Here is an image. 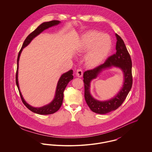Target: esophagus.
I'll return each instance as SVG.
<instances>
[{"instance_id":"1","label":"esophagus","mask_w":152,"mask_h":152,"mask_svg":"<svg viewBox=\"0 0 152 152\" xmlns=\"http://www.w3.org/2000/svg\"><path fill=\"white\" fill-rule=\"evenodd\" d=\"M83 71L81 69H78L77 71H76V76L78 77H81L82 76H83Z\"/></svg>"}]
</instances>
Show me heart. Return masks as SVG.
<instances>
[{
  "label": "heart",
  "mask_w": 152,
  "mask_h": 152,
  "mask_svg": "<svg viewBox=\"0 0 152 152\" xmlns=\"http://www.w3.org/2000/svg\"><path fill=\"white\" fill-rule=\"evenodd\" d=\"M112 47V41L108 35L89 31L80 37L77 52L84 53L87 51L84 57L85 64L89 68H94L106 59Z\"/></svg>",
  "instance_id": "b5f03b06"
}]
</instances>
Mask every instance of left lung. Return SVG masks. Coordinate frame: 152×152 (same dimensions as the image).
Masks as SVG:
<instances>
[{"label":"left lung","instance_id":"obj_1","mask_svg":"<svg viewBox=\"0 0 152 152\" xmlns=\"http://www.w3.org/2000/svg\"><path fill=\"white\" fill-rule=\"evenodd\" d=\"M116 52L110 56L107 61L92 70L84 73V97L87 105L94 112L98 114H107L115 110L123 103L129 94L132 86V60L130 55L121 37L115 34ZM117 67L120 69L123 74V86L119 91L113 97L107 101H99L94 98L90 94V83L96 78L104 70Z\"/></svg>","mask_w":152,"mask_h":152}]
</instances>
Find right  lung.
Wrapping results in <instances>:
<instances>
[{
  "label": "right lung",
  "instance_id": "1",
  "mask_svg": "<svg viewBox=\"0 0 152 152\" xmlns=\"http://www.w3.org/2000/svg\"><path fill=\"white\" fill-rule=\"evenodd\" d=\"M61 23L60 21L58 20H52L50 22H44L42 23L40 25H39L35 30H34L32 33H31L27 37V38L25 39L24 43L23 44L22 48L20 51H19L18 59H17V71L16 73V84L17 87L18 88V90L19 91V94L20 95L21 99L23 104L26 106L27 108L29 109L31 111L33 112L34 113H35L39 115H50L53 114L57 112L58 110L60 109V107L62 105V102L63 100V97L64 94L63 92L64 91V89L66 87L68 83L73 79V71L71 69L66 72L62 74L58 79L57 86L55 91V94L54 96V98L52 101L48 103V104H46L43 107H34L29 105L26 101L24 100V97H23L22 93L20 90L19 85V81H18V70H19V61L20 55L22 53L23 50L26 47L29 43L32 42V40L38 36L40 34H41L42 32H43L44 30L48 29L53 26H57Z\"/></svg>",
  "mask_w": 152,
  "mask_h": 152
}]
</instances>
